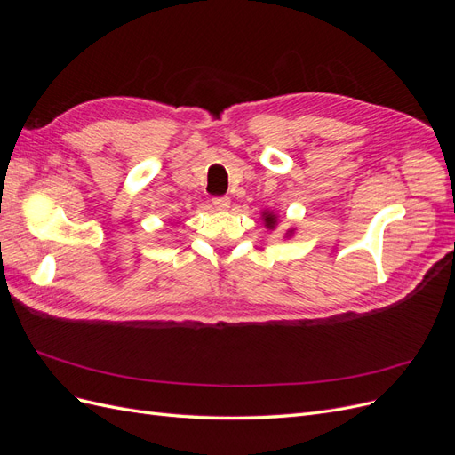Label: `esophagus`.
<instances>
[{"label":"esophagus","instance_id":"obj_1","mask_svg":"<svg viewBox=\"0 0 455 455\" xmlns=\"http://www.w3.org/2000/svg\"><path fill=\"white\" fill-rule=\"evenodd\" d=\"M212 204H214L216 211H228L231 201H229V197H214Z\"/></svg>","mask_w":455,"mask_h":455}]
</instances>
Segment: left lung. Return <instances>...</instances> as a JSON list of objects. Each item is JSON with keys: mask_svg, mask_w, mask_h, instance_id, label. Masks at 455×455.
I'll use <instances>...</instances> for the list:
<instances>
[{"mask_svg": "<svg viewBox=\"0 0 455 455\" xmlns=\"http://www.w3.org/2000/svg\"><path fill=\"white\" fill-rule=\"evenodd\" d=\"M261 216H264V222H266V228H267V229H273L275 226H277V214H273V212L266 211V212H264V214H261ZM292 231H294V229H291V231H288V233H286V235H292Z\"/></svg>", "mask_w": 455, "mask_h": 455, "instance_id": "1", "label": "left lung"}]
</instances>
